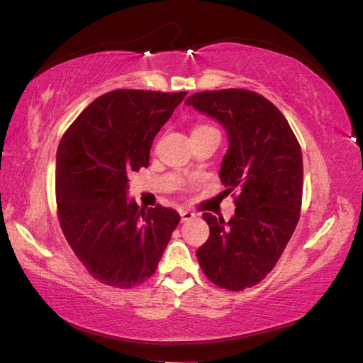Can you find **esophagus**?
Returning <instances> with one entry per match:
<instances>
[{"mask_svg":"<svg viewBox=\"0 0 363 363\" xmlns=\"http://www.w3.org/2000/svg\"><path fill=\"white\" fill-rule=\"evenodd\" d=\"M179 214H181V220H182V222H187V220H191V218L195 217V212L187 211V209H182V211L179 212Z\"/></svg>","mask_w":363,"mask_h":363,"instance_id":"34e87169","label":"esophagus"}]
</instances>
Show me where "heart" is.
Returning a JSON list of instances; mask_svg holds the SVG:
<instances>
[{
	"instance_id": "obj_1",
	"label": "heart",
	"mask_w": 363,
	"mask_h": 363,
	"mask_svg": "<svg viewBox=\"0 0 363 363\" xmlns=\"http://www.w3.org/2000/svg\"><path fill=\"white\" fill-rule=\"evenodd\" d=\"M206 129H214V127H209V125H198L195 130H206Z\"/></svg>"
}]
</instances>
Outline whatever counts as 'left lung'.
I'll return each mask as SVG.
<instances>
[{
	"label": "left lung",
	"mask_w": 363,
	"mask_h": 363,
	"mask_svg": "<svg viewBox=\"0 0 363 363\" xmlns=\"http://www.w3.org/2000/svg\"><path fill=\"white\" fill-rule=\"evenodd\" d=\"M186 105L225 129L230 145L218 176L226 194L238 191L228 222L203 214L211 233L196 258L217 286L242 291L272 271L296 230L303 181L301 146L280 110L257 92H196Z\"/></svg>",
	"instance_id": "obj_1"
}]
</instances>
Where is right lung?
I'll return each mask as SVG.
<instances>
[{"mask_svg": "<svg viewBox=\"0 0 363 363\" xmlns=\"http://www.w3.org/2000/svg\"><path fill=\"white\" fill-rule=\"evenodd\" d=\"M186 92L116 89L97 97L56 152V204L64 236L99 281L127 289L157 269L179 223L174 209H140L127 174L149 165L154 137Z\"/></svg>", "mask_w": 363, "mask_h": 363, "instance_id": "1", "label": "right lung"}]
</instances>
